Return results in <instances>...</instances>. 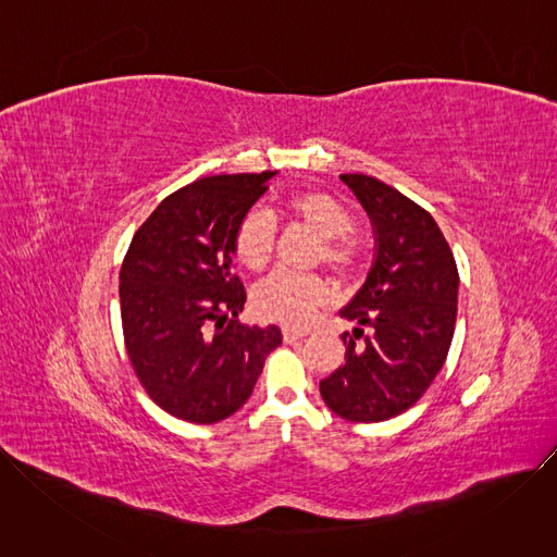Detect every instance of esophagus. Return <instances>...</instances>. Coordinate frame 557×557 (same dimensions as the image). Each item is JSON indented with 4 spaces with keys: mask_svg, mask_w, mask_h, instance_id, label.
<instances>
[{
    "mask_svg": "<svg viewBox=\"0 0 557 557\" xmlns=\"http://www.w3.org/2000/svg\"><path fill=\"white\" fill-rule=\"evenodd\" d=\"M282 335H284V342H286V344H293V342H297V339H304V337L308 335V331L284 326V329H282Z\"/></svg>",
    "mask_w": 557,
    "mask_h": 557,
    "instance_id": "esophagus-1",
    "label": "esophagus"
}]
</instances>
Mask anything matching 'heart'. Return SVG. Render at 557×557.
I'll use <instances>...</instances> for the list:
<instances>
[{
    "label": "heart",
    "mask_w": 557,
    "mask_h": 557,
    "mask_svg": "<svg viewBox=\"0 0 557 557\" xmlns=\"http://www.w3.org/2000/svg\"><path fill=\"white\" fill-rule=\"evenodd\" d=\"M286 209L314 228L324 240L320 249V260H326L337 273H350L357 253L348 235L355 228V215L350 209L335 196L308 189L288 198ZM277 224L264 207L249 209L233 235V251L251 271H264L275 253ZM331 295L329 284L308 273L295 271H275L253 290V310L267 322H277L284 326H301L310 312L324 304Z\"/></svg>",
    "instance_id": "obj_1"
}]
</instances>
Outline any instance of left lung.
Here are the masks:
<instances>
[{
  "label": "left lung",
  "mask_w": 557,
  "mask_h": 557,
  "mask_svg": "<svg viewBox=\"0 0 557 557\" xmlns=\"http://www.w3.org/2000/svg\"><path fill=\"white\" fill-rule=\"evenodd\" d=\"M339 178L366 209L376 249L363 286L339 310L357 324L352 335H342L346 363L320 381V392L337 417L379 423L412 408L443 368L456 324L458 269L423 207L372 176Z\"/></svg>",
  "instance_id": "1"
}]
</instances>
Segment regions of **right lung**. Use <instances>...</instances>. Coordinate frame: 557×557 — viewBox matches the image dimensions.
<instances>
[{"label": "right lung", "mask_w": 557, "mask_h": 557, "mask_svg": "<svg viewBox=\"0 0 557 557\" xmlns=\"http://www.w3.org/2000/svg\"><path fill=\"white\" fill-rule=\"evenodd\" d=\"M277 172L200 178L138 226L121 267L127 357L149 399L176 419L218 423L251 396L277 326L237 322L247 290L233 235Z\"/></svg>", "instance_id": "add662e5"}]
</instances>
